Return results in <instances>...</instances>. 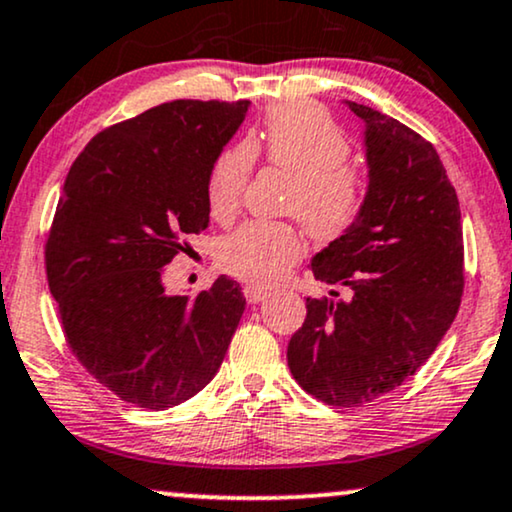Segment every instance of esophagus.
I'll list each match as a JSON object with an SVG mask.
<instances>
[{
  "instance_id": "1",
  "label": "esophagus",
  "mask_w": 512,
  "mask_h": 512,
  "mask_svg": "<svg viewBox=\"0 0 512 512\" xmlns=\"http://www.w3.org/2000/svg\"><path fill=\"white\" fill-rule=\"evenodd\" d=\"M243 293H245V297H248V302H250V304L262 302L264 297H267V290H264V288H257V286H245V288H243Z\"/></svg>"
}]
</instances>
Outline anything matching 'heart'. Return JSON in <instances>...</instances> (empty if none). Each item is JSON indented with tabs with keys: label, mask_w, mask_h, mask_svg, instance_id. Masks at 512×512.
Here are the masks:
<instances>
[{
	"label": "heart",
	"mask_w": 512,
	"mask_h": 512,
	"mask_svg": "<svg viewBox=\"0 0 512 512\" xmlns=\"http://www.w3.org/2000/svg\"><path fill=\"white\" fill-rule=\"evenodd\" d=\"M252 155L293 179L288 212L309 234L331 241L352 229L366 200V179L349 165V141L326 113L283 106L267 115L262 132L219 153L208 177V210L215 222H231L241 208ZM302 257V236L283 222H250L219 248L222 267L255 286H271Z\"/></svg>",
	"instance_id": "b5f03b06"
}]
</instances>
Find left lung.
Segmentation results:
<instances>
[{
  "instance_id": "1",
  "label": "left lung",
  "mask_w": 512,
  "mask_h": 512,
  "mask_svg": "<svg viewBox=\"0 0 512 512\" xmlns=\"http://www.w3.org/2000/svg\"><path fill=\"white\" fill-rule=\"evenodd\" d=\"M345 106L364 122V210L312 257L314 278L331 290L307 297L288 366L304 392L352 409L411 378L451 328L463 293V224L435 146L390 115Z\"/></svg>"
}]
</instances>
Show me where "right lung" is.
<instances>
[{"mask_svg":"<svg viewBox=\"0 0 512 512\" xmlns=\"http://www.w3.org/2000/svg\"><path fill=\"white\" fill-rule=\"evenodd\" d=\"M250 101H170L120 122L70 167L47 238L49 290L80 364L163 411L215 378L245 309L234 278L170 295L165 269L208 229V177Z\"/></svg>","mask_w":512,"mask_h":512,"instance_id":"1","label":"right lung"}]
</instances>
